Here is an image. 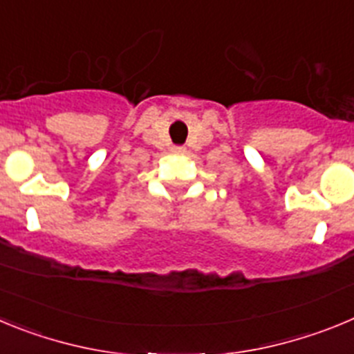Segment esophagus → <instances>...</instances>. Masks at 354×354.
<instances>
[{
  "mask_svg": "<svg viewBox=\"0 0 354 354\" xmlns=\"http://www.w3.org/2000/svg\"><path fill=\"white\" fill-rule=\"evenodd\" d=\"M171 152H174L175 156H184V154H186V147L175 145V147H171Z\"/></svg>",
  "mask_w": 354,
  "mask_h": 354,
  "instance_id": "34e87169",
  "label": "esophagus"
}]
</instances>
